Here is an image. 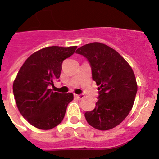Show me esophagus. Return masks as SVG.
<instances>
[{
	"instance_id": "34e87169",
	"label": "esophagus",
	"mask_w": 159,
	"mask_h": 159,
	"mask_svg": "<svg viewBox=\"0 0 159 159\" xmlns=\"http://www.w3.org/2000/svg\"><path fill=\"white\" fill-rule=\"evenodd\" d=\"M74 96H75L77 99H78V100H82L84 98L83 95H77V94H74Z\"/></svg>"
}]
</instances>
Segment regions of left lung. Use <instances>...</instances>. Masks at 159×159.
<instances>
[{"mask_svg":"<svg viewBox=\"0 0 159 159\" xmlns=\"http://www.w3.org/2000/svg\"><path fill=\"white\" fill-rule=\"evenodd\" d=\"M90 63L92 78L99 86L98 101L86 112L89 124L100 131L119 125L132 109L137 83L132 68L115 50L100 42L81 46L76 51Z\"/></svg>","mask_w":159,"mask_h":159,"instance_id":"obj_1","label":"left lung"}]
</instances>
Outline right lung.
I'll use <instances>...</instances> for the list:
<instances>
[{
    "mask_svg": "<svg viewBox=\"0 0 159 159\" xmlns=\"http://www.w3.org/2000/svg\"><path fill=\"white\" fill-rule=\"evenodd\" d=\"M77 46H48L26 59L13 83L18 109L31 125L50 130L64 119L73 93L54 92L50 88L60 77L62 63L75 52Z\"/></svg>",
    "mask_w": 159,
    "mask_h": 159,
    "instance_id": "right-lung-1",
    "label": "right lung"
}]
</instances>
